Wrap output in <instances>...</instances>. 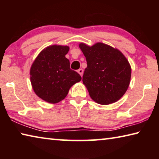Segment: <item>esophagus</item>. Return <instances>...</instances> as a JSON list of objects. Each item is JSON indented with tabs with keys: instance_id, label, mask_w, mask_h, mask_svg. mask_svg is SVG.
<instances>
[{
	"instance_id": "1",
	"label": "esophagus",
	"mask_w": 159,
	"mask_h": 159,
	"mask_svg": "<svg viewBox=\"0 0 159 159\" xmlns=\"http://www.w3.org/2000/svg\"><path fill=\"white\" fill-rule=\"evenodd\" d=\"M78 73H79L80 76H83V70L82 69H79L78 70Z\"/></svg>"
}]
</instances>
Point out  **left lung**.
I'll use <instances>...</instances> for the list:
<instances>
[{
    "instance_id": "left-lung-1",
    "label": "left lung",
    "mask_w": 159,
    "mask_h": 159,
    "mask_svg": "<svg viewBox=\"0 0 159 159\" xmlns=\"http://www.w3.org/2000/svg\"><path fill=\"white\" fill-rule=\"evenodd\" d=\"M87 61L83 83L90 98L99 104H112L127 91L131 78V66L119 50L103 43L92 46L79 44Z\"/></svg>"
}]
</instances>
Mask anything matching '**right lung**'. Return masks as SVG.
<instances>
[{"instance_id": "1", "label": "right lung", "mask_w": 159, "mask_h": 159, "mask_svg": "<svg viewBox=\"0 0 159 159\" xmlns=\"http://www.w3.org/2000/svg\"><path fill=\"white\" fill-rule=\"evenodd\" d=\"M69 47L52 45L44 48L35 59L30 69V80L36 95L51 104L66 98L69 90L81 77L70 69L65 55Z\"/></svg>"}]
</instances>
